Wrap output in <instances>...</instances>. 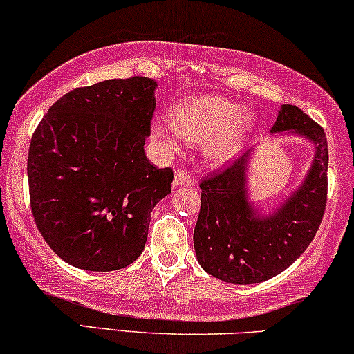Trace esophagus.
<instances>
[{"label":"esophagus","mask_w":354,"mask_h":354,"mask_svg":"<svg viewBox=\"0 0 354 354\" xmlns=\"http://www.w3.org/2000/svg\"><path fill=\"white\" fill-rule=\"evenodd\" d=\"M194 178L192 174L187 171V169H178L174 173V180H173V186L174 187H185V186H194Z\"/></svg>","instance_id":"obj_1"}]
</instances>
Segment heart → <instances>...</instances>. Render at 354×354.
Listing matches in <instances>:
<instances>
[{"mask_svg":"<svg viewBox=\"0 0 354 354\" xmlns=\"http://www.w3.org/2000/svg\"><path fill=\"white\" fill-rule=\"evenodd\" d=\"M169 120H156L153 133L167 150L176 149V136L191 144H205L214 163H227L240 153L252 119L243 114V106L221 96H194L174 106Z\"/></svg>","mask_w":354,"mask_h":354,"instance_id":"1","label":"heart"}]
</instances>
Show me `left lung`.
<instances>
[{"label":"left lung","instance_id":"8db88e82","mask_svg":"<svg viewBox=\"0 0 354 354\" xmlns=\"http://www.w3.org/2000/svg\"><path fill=\"white\" fill-rule=\"evenodd\" d=\"M301 133L315 144L306 181L271 217L263 218L247 199V155L201 181L194 227L199 265L230 284L271 279L306 252L324 218L328 191V145L324 129L297 106L284 104L271 132Z\"/></svg>","mask_w":354,"mask_h":354}]
</instances>
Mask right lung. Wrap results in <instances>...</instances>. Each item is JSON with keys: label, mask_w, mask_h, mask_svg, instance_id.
<instances>
[{"label": "right lung", "mask_w": 354, "mask_h": 354, "mask_svg": "<svg viewBox=\"0 0 354 354\" xmlns=\"http://www.w3.org/2000/svg\"><path fill=\"white\" fill-rule=\"evenodd\" d=\"M156 82L106 80L52 104L29 147L35 225L80 270H122L140 257L150 214L171 192L173 169L147 160Z\"/></svg>", "instance_id": "add662e5"}]
</instances>
